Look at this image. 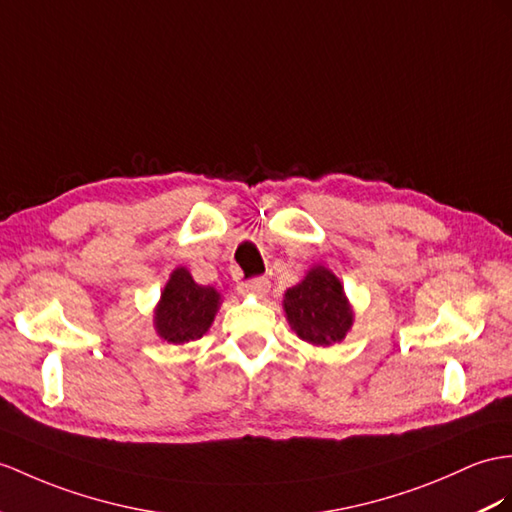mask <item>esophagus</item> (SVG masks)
Returning <instances> with one entry per match:
<instances>
[{
	"label": "esophagus",
	"mask_w": 512,
	"mask_h": 512,
	"mask_svg": "<svg viewBox=\"0 0 512 512\" xmlns=\"http://www.w3.org/2000/svg\"><path fill=\"white\" fill-rule=\"evenodd\" d=\"M241 293H252V295H265L269 291V280L258 276V278H249L239 284Z\"/></svg>",
	"instance_id": "34e87169"
}]
</instances>
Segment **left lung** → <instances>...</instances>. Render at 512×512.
Returning <instances> with one entry per match:
<instances>
[{
    "label": "left lung",
    "mask_w": 512,
    "mask_h": 512,
    "mask_svg": "<svg viewBox=\"0 0 512 512\" xmlns=\"http://www.w3.org/2000/svg\"><path fill=\"white\" fill-rule=\"evenodd\" d=\"M284 310L299 339L323 347L341 341L354 321L341 282L326 267L310 269L302 284L286 291Z\"/></svg>",
    "instance_id": "8db88e82"
}]
</instances>
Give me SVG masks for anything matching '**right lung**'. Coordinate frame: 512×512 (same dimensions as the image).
Instances as JSON below:
<instances>
[{"instance_id":"add662e5","label":"right lung","mask_w":512,"mask_h":512,"mask_svg":"<svg viewBox=\"0 0 512 512\" xmlns=\"http://www.w3.org/2000/svg\"><path fill=\"white\" fill-rule=\"evenodd\" d=\"M219 293L195 284L184 267L171 273L156 308V330L169 343H189L202 336L215 319Z\"/></svg>"}]
</instances>
